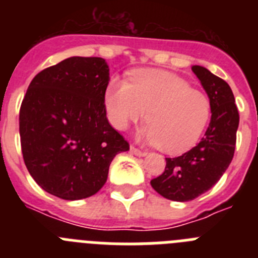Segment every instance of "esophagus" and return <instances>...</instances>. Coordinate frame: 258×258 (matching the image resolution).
Returning a JSON list of instances; mask_svg holds the SVG:
<instances>
[{
	"label": "esophagus",
	"mask_w": 258,
	"mask_h": 258,
	"mask_svg": "<svg viewBox=\"0 0 258 258\" xmlns=\"http://www.w3.org/2000/svg\"><path fill=\"white\" fill-rule=\"evenodd\" d=\"M131 152L132 154L137 155V156H146V152L145 151H141V150H138L137 147H134V146H131Z\"/></svg>",
	"instance_id": "1"
}]
</instances>
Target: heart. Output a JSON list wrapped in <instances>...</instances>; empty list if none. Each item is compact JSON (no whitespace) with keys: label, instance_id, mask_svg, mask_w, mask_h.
Listing matches in <instances>:
<instances>
[{"label":"heart","instance_id":"b5f03b06","mask_svg":"<svg viewBox=\"0 0 258 258\" xmlns=\"http://www.w3.org/2000/svg\"><path fill=\"white\" fill-rule=\"evenodd\" d=\"M104 109L109 124L126 131L143 120L141 137L170 155L186 152L197 145L212 115L208 95L191 88L170 72L138 70L131 81L113 79L104 92ZM148 113L146 114L145 112Z\"/></svg>","mask_w":258,"mask_h":258}]
</instances>
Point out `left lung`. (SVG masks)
<instances>
[{
  "instance_id": "1",
  "label": "left lung",
  "mask_w": 258,
  "mask_h": 258,
  "mask_svg": "<svg viewBox=\"0 0 258 258\" xmlns=\"http://www.w3.org/2000/svg\"><path fill=\"white\" fill-rule=\"evenodd\" d=\"M191 70L211 99L212 116L202 141L182 156L166 157L164 173L151 181L156 192L173 202L194 200L220 181L234 157L239 126L229 84L202 66Z\"/></svg>"
}]
</instances>
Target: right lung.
<instances>
[{
  "instance_id": "1",
  "label": "right lung",
  "mask_w": 258,
  "mask_h": 258,
  "mask_svg": "<svg viewBox=\"0 0 258 258\" xmlns=\"http://www.w3.org/2000/svg\"><path fill=\"white\" fill-rule=\"evenodd\" d=\"M108 81L103 58L71 56L29 84L19 112L23 159L32 178L54 197L80 200L97 194L113 157L129 150L107 120Z\"/></svg>"
}]
</instances>
